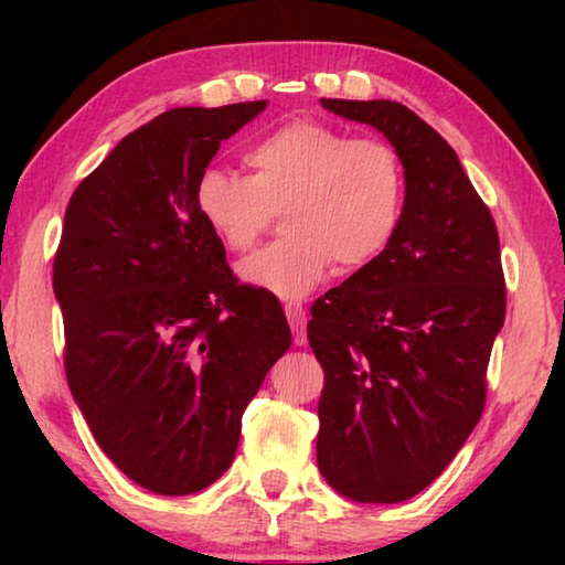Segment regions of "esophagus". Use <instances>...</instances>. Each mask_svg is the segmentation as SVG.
Returning a JSON list of instances; mask_svg holds the SVG:
<instances>
[{"label":"esophagus","mask_w":565,"mask_h":565,"mask_svg":"<svg viewBox=\"0 0 565 565\" xmlns=\"http://www.w3.org/2000/svg\"><path fill=\"white\" fill-rule=\"evenodd\" d=\"M286 319H289V327L294 331V343L296 347H303L306 343V311L299 301H289L284 306Z\"/></svg>","instance_id":"1"}]
</instances>
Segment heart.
Returning a JSON list of instances; mask_svg holds the SVG:
<instances>
[{
	"instance_id": "1",
	"label": "heart",
	"mask_w": 565,
	"mask_h": 565,
	"mask_svg": "<svg viewBox=\"0 0 565 565\" xmlns=\"http://www.w3.org/2000/svg\"><path fill=\"white\" fill-rule=\"evenodd\" d=\"M244 164L248 177L206 169L196 212L232 252H248L284 212L286 236L238 264L244 281L284 299L311 291L331 264L374 262L404 214L406 171L384 139L294 119L248 147Z\"/></svg>"
}]
</instances>
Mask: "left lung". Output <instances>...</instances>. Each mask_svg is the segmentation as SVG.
<instances>
[{
	"instance_id": "left-lung-1",
	"label": "left lung",
	"mask_w": 565,
	"mask_h": 565,
	"mask_svg": "<svg viewBox=\"0 0 565 565\" xmlns=\"http://www.w3.org/2000/svg\"><path fill=\"white\" fill-rule=\"evenodd\" d=\"M321 107L394 145L406 202L384 252L311 306L306 333L323 369L317 458L347 499L398 503L441 476L483 414L505 319L499 228L456 151L404 104Z\"/></svg>"
}]
</instances>
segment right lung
I'll use <instances>...</instances> for the list:
<instances>
[{
    "mask_svg": "<svg viewBox=\"0 0 565 565\" xmlns=\"http://www.w3.org/2000/svg\"><path fill=\"white\" fill-rule=\"evenodd\" d=\"M266 102L179 107L74 189L54 256L64 371L94 438L147 491L186 495L234 461L242 416L291 347L279 299L238 284L196 181Z\"/></svg>",
    "mask_w": 565,
    "mask_h": 565,
    "instance_id": "1",
    "label": "right lung"
}]
</instances>
